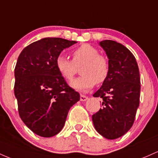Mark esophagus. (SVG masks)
<instances>
[{"mask_svg": "<svg viewBox=\"0 0 158 158\" xmlns=\"http://www.w3.org/2000/svg\"><path fill=\"white\" fill-rule=\"evenodd\" d=\"M87 99H88L87 96H86V95H81V97H80V100H81V102H86Z\"/></svg>", "mask_w": 158, "mask_h": 158, "instance_id": "34e87169", "label": "esophagus"}]
</instances>
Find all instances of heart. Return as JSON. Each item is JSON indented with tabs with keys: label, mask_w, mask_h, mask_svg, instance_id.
I'll list each match as a JSON object with an SVG mask.
<instances>
[{
	"label": "heart",
	"mask_w": 158,
	"mask_h": 158,
	"mask_svg": "<svg viewBox=\"0 0 158 158\" xmlns=\"http://www.w3.org/2000/svg\"><path fill=\"white\" fill-rule=\"evenodd\" d=\"M72 60L60 55L56 60V68L65 81H71L81 68V77L74 80L71 86L77 91L86 93L96 84H102L110 73V62L107 56L99 54L96 48L83 44L73 51Z\"/></svg>",
	"instance_id": "obj_1"
}]
</instances>
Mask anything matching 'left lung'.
Wrapping results in <instances>:
<instances>
[{"label": "left lung", "mask_w": 158, "mask_h": 158, "mask_svg": "<svg viewBox=\"0 0 158 158\" xmlns=\"http://www.w3.org/2000/svg\"><path fill=\"white\" fill-rule=\"evenodd\" d=\"M99 45L109 59L110 73L94 93V97L102 98V107L92 118L98 134L114 139L126 134L134 124L139 104L140 77L135 57L125 46L113 40Z\"/></svg>", "instance_id": "left-lung-1"}]
</instances>
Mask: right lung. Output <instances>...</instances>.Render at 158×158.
I'll return each instance as SVG.
<instances>
[{"mask_svg":"<svg viewBox=\"0 0 158 158\" xmlns=\"http://www.w3.org/2000/svg\"><path fill=\"white\" fill-rule=\"evenodd\" d=\"M75 41L44 38L23 49L15 68L14 93L19 113L27 127L43 137L62 130L72 106L80 94L65 82L56 68L63 49Z\"/></svg>","mask_w":158,"mask_h":158,"instance_id":"add662e5","label":"right lung"}]
</instances>
